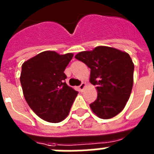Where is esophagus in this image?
I'll list each match as a JSON object with an SVG mask.
<instances>
[{"label": "esophagus", "instance_id": "34e87169", "mask_svg": "<svg viewBox=\"0 0 154 154\" xmlns=\"http://www.w3.org/2000/svg\"><path fill=\"white\" fill-rule=\"evenodd\" d=\"M85 86H86V84H85V82H82V84L80 85L79 86H78V89H79V90H80V91H81V92L83 91V90H84L85 88Z\"/></svg>", "mask_w": 154, "mask_h": 154}]
</instances>
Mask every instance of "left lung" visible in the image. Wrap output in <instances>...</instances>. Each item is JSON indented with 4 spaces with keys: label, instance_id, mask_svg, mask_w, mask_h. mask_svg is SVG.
<instances>
[{
    "label": "left lung",
    "instance_id": "1",
    "mask_svg": "<svg viewBox=\"0 0 154 154\" xmlns=\"http://www.w3.org/2000/svg\"><path fill=\"white\" fill-rule=\"evenodd\" d=\"M91 69L89 82L97 85V97L89 106L101 119H109L122 112L131 94L134 65L125 52L108 46L75 56Z\"/></svg>",
    "mask_w": 154,
    "mask_h": 154
}]
</instances>
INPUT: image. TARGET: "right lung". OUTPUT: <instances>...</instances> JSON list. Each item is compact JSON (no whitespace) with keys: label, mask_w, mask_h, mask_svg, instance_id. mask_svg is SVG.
I'll use <instances>...</instances> for the list:
<instances>
[{"label":"right lung","mask_w":154,"mask_h":154,"mask_svg":"<svg viewBox=\"0 0 154 154\" xmlns=\"http://www.w3.org/2000/svg\"><path fill=\"white\" fill-rule=\"evenodd\" d=\"M72 57L70 53L45 51L23 63L20 81L25 101L48 122H62L78 94L65 82L64 71Z\"/></svg>","instance_id":"add662e5"}]
</instances>
